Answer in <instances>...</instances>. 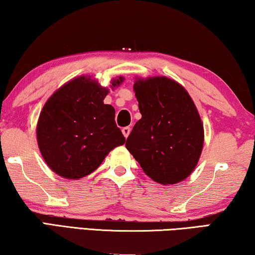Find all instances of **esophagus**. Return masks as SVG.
<instances>
[{
  "instance_id": "obj_1",
  "label": "esophagus",
  "mask_w": 255,
  "mask_h": 255,
  "mask_svg": "<svg viewBox=\"0 0 255 255\" xmlns=\"http://www.w3.org/2000/svg\"><path fill=\"white\" fill-rule=\"evenodd\" d=\"M130 130H131V128L130 127H124L123 129H122V131H123V133H124V136L125 137H128V135L129 133H130Z\"/></svg>"
}]
</instances>
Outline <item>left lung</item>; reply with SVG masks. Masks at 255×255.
<instances>
[{
    "label": "left lung",
    "instance_id": "8db88e82",
    "mask_svg": "<svg viewBox=\"0 0 255 255\" xmlns=\"http://www.w3.org/2000/svg\"><path fill=\"white\" fill-rule=\"evenodd\" d=\"M141 119L126 147L149 178L174 184L191 174L204 145V127L188 92L167 77L133 84Z\"/></svg>",
    "mask_w": 255,
    "mask_h": 255
}]
</instances>
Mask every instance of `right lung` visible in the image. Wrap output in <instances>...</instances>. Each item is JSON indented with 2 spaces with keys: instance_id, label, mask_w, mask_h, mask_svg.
<instances>
[{
  "instance_id": "obj_1",
  "label": "right lung",
  "mask_w": 255,
  "mask_h": 255,
  "mask_svg": "<svg viewBox=\"0 0 255 255\" xmlns=\"http://www.w3.org/2000/svg\"><path fill=\"white\" fill-rule=\"evenodd\" d=\"M123 77L114 81L119 85ZM109 90L84 76L56 91L41 110L37 139L42 157L55 173L81 179L92 173L111 149L125 144L114 107L105 105Z\"/></svg>"
}]
</instances>
